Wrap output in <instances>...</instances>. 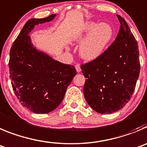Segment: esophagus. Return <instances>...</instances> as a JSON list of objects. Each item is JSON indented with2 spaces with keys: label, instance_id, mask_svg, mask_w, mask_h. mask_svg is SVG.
<instances>
[{
  "label": "esophagus",
  "instance_id": "obj_1",
  "mask_svg": "<svg viewBox=\"0 0 147 147\" xmlns=\"http://www.w3.org/2000/svg\"><path fill=\"white\" fill-rule=\"evenodd\" d=\"M75 68H76V71H77L78 73L81 72V71H82V69H81V67H80V65H79V64H76V65H75Z\"/></svg>",
  "mask_w": 147,
  "mask_h": 147
}]
</instances>
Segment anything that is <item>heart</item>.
<instances>
[{
    "mask_svg": "<svg viewBox=\"0 0 147 147\" xmlns=\"http://www.w3.org/2000/svg\"><path fill=\"white\" fill-rule=\"evenodd\" d=\"M113 36L114 29L111 25L106 22L97 25L95 22H90L79 30L73 40L77 43L83 41L79 47V55L83 59L90 61L103 53Z\"/></svg>",
    "mask_w": 147,
    "mask_h": 147,
    "instance_id": "b5f03b06",
    "label": "heart"
}]
</instances>
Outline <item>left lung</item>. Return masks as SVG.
Segmentation results:
<instances>
[{
    "mask_svg": "<svg viewBox=\"0 0 147 147\" xmlns=\"http://www.w3.org/2000/svg\"><path fill=\"white\" fill-rule=\"evenodd\" d=\"M120 28L111 46L95 60L81 65L87 78L84 95L100 114H111L130 100L139 76L138 46L127 22L117 15Z\"/></svg>",
    "mask_w": 147,
    "mask_h": 147,
    "instance_id": "obj_1",
    "label": "left lung"
}]
</instances>
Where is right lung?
I'll return each instance as SVG.
<instances>
[{
	"mask_svg": "<svg viewBox=\"0 0 147 147\" xmlns=\"http://www.w3.org/2000/svg\"><path fill=\"white\" fill-rule=\"evenodd\" d=\"M55 16L28 20L10 50L9 67L12 88L21 104L36 114L55 110L76 74L74 65L60 63L37 50L28 36L35 25L52 21Z\"/></svg>",
	"mask_w": 147,
	"mask_h": 147,
	"instance_id": "1",
	"label": "right lung"
}]
</instances>
